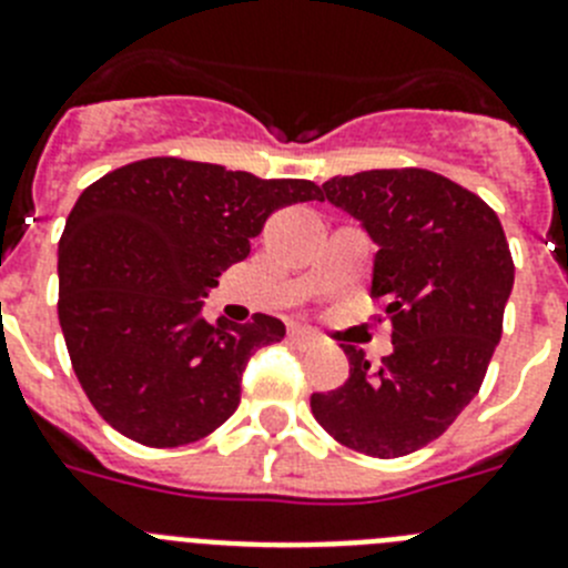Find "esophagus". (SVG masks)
I'll return each mask as SVG.
<instances>
[{"label":"esophagus","mask_w":568,"mask_h":568,"mask_svg":"<svg viewBox=\"0 0 568 568\" xmlns=\"http://www.w3.org/2000/svg\"><path fill=\"white\" fill-rule=\"evenodd\" d=\"M290 341H293L295 346H301V349H307V346H315V335L310 333V329H301V327H293L290 329Z\"/></svg>","instance_id":"obj_1"}]
</instances>
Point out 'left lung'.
Instances as JSON below:
<instances>
[{"label": "left lung", "mask_w": 568, "mask_h": 568, "mask_svg": "<svg viewBox=\"0 0 568 568\" xmlns=\"http://www.w3.org/2000/svg\"><path fill=\"white\" fill-rule=\"evenodd\" d=\"M321 202L349 213L378 247L369 295L393 321L378 366L344 346L349 378L310 398L338 444L400 458L446 433L480 389L515 284L498 215L433 170L335 175Z\"/></svg>", "instance_id": "obj_1"}]
</instances>
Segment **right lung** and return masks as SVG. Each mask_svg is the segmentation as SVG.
I'll use <instances>...</instances> for the list:
<instances>
[{
    "mask_svg": "<svg viewBox=\"0 0 568 568\" xmlns=\"http://www.w3.org/2000/svg\"><path fill=\"white\" fill-rule=\"evenodd\" d=\"M321 202L307 179L142 159L79 195L59 239V324L73 373L113 429L144 446L204 438L239 409L250 355L284 338L273 315L204 318L219 275L267 215Z\"/></svg>",
    "mask_w": 568,
    "mask_h": 568,
    "instance_id": "obj_1",
    "label": "right lung"
}]
</instances>
